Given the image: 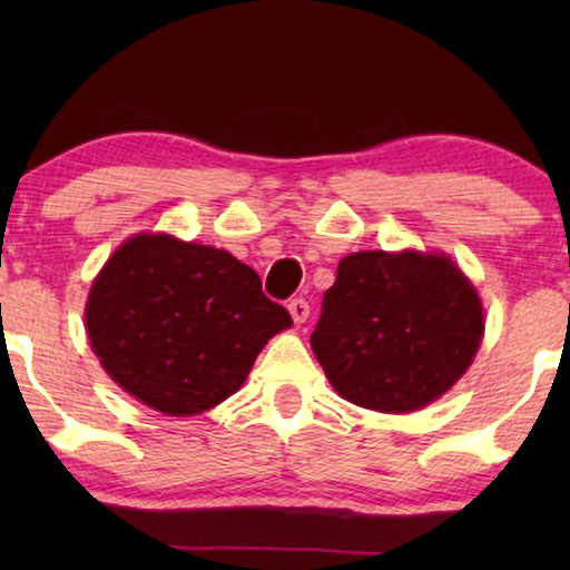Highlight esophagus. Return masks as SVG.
I'll use <instances>...</instances> for the list:
<instances>
[{
    "instance_id": "obj_1",
    "label": "esophagus",
    "mask_w": 570,
    "mask_h": 570,
    "mask_svg": "<svg viewBox=\"0 0 570 570\" xmlns=\"http://www.w3.org/2000/svg\"><path fill=\"white\" fill-rule=\"evenodd\" d=\"M287 311H291L295 324H303L311 314L306 298H291V303H287Z\"/></svg>"
}]
</instances>
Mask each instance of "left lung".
<instances>
[{
    "label": "left lung",
    "mask_w": 570,
    "mask_h": 570,
    "mask_svg": "<svg viewBox=\"0 0 570 570\" xmlns=\"http://www.w3.org/2000/svg\"><path fill=\"white\" fill-rule=\"evenodd\" d=\"M482 332L480 295L446 254L357 252L324 293L311 347L342 400L415 412L464 376Z\"/></svg>",
    "instance_id": "1"
}]
</instances>
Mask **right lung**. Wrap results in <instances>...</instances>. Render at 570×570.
<instances>
[{
    "label": "right lung",
    "mask_w": 570,
    "mask_h": 570,
    "mask_svg": "<svg viewBox=\"0 0 570 570\" xmlns=\"http://www.w3.org/2000/svg\"><path fill=\"white\" fill-rule=\"evenodd\" d=\"M293 326L248 264L168 233H137L92 279L90 347L147 407L199 415L244 384L262 347Z\"/></svg>",
    "instance_id": "obj_1"
}]
</instances>
